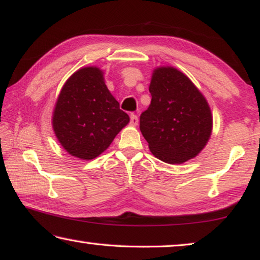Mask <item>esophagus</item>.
I'll return each mask as SVG.
<instances>
[{"mask_svg":"<svg viewBox=\"0 0 260 260\" xmlns=\"http://www.w3.org/2000/svg\"><path fill=\"white\" fill-rule=\"evenodd\" d=\"M130 124L136 126L138 124V116L136 114H131L130 115Z\"/></svg>","mask_w":260,"mask_h":260,"instance_id":"1","label":"esophagus"}]
</instances>
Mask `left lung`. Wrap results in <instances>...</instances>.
<instances>
[{
    "mask_svg": "<svg viewBox=\"0 0 260 260\" xmlns=\"http://www.w3.org/2000/svg\"><path fill=\"white\" fill-rule=\"evenodd\" d=\"M151 105L139 127L150 151L167 164L194 158L208 142L213 118L194 83L173 67H159L150 83Z\"/></svg>",
    "mask_w": 260,
    "mask_h": 260,
    "instance_id": "1",
    "label": "left lung"
}]
</instances>
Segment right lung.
Returning <instances> with one entry per match:
<instances>
[{"mask_svg":"<svg viewBox=\"0 0 260 260\" xmlns=\"http://www.w3.org/2000/svg\"><path fill=\"white\" fill-rule=\"evenodd\" d=\"M130 121L103 81L102 71L85 67L67 80L53 113V130L63 149L80 159L96 158Z\"/></svg>","mask_w":260,"mask_h":260,"instance_id":"right-lung-1","label":"right lung"}]
</instances>
